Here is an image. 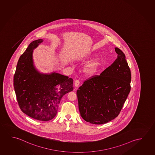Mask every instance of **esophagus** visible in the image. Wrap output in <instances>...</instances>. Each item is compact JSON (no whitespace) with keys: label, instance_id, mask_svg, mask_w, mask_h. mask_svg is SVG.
I'll return each instance as SVG.
<instances>
[{"label":"esophagus","instance_id":"obj_1","mask_svg":"<svg viewBox=\"0 0 155 155\" xmlns=\"http://www.w3.org/2000/svg\"><path fill=\"white\" fill-rule=\"evenodd\" d=\"M79 84H80V81L79 80H76L74 81V86H75V87H78Z\"/></svg>","mask_w":155,"mask_h":155}]
</instances>
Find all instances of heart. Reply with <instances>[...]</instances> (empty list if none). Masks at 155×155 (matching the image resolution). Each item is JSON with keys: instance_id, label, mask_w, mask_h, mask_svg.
Returning <instances> with one entry per match:
<instances>
[{"instance_id": "1", "label": "heart", "mask_w": 155, "mask_h": 155, "mask_svg": "<svg viewBox=\"0 0 155 155\" xmlns=\"http://www.w3.org/2000/svg\"><path fill=\"white\" fill-rule=\"evenodd\" d=\"M101 64L102 61L100 58L93 60L85 65L84 72L87 75L92 76L97 72Z\"/></svg>"}]
</instances>
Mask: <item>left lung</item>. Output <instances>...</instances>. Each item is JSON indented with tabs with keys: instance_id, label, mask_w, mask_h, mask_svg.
I'll return each instance as SVG.
<instances>
[{
	"instance_id": "1",
	"label": "left lung",
	"mask_w": 155,
	"mask_h": 155,
	"mask_svg": "<svg viewBox=\"0 0 155 155\" xmlns=\"http://www.w3.org/2000/svg\"><path fill=\"white\" fill-rule=\"evenodd\" d=\"M117 59L99 76L84 82L77 91L81 117L101 124L117 117L130 91L131 72L124 52L115 48Z\"/></svg>"
}]
</instances>
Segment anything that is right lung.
Segmentation results:
<instances>
[{
  "label": "right lung",
  "instance_id": "right-lung-1",
  "mask_svg": "<svg viewBox=\"0 0 155 155\" xmlns=\"http://www.w3.org/2000/svg\"><path fill=\"white\" fill-rule=\"evenodd\" d=\"M42 39L33 41L17 63L13 85L19 107L34 119L47 121L56 115L62 97L74 89L73 79L56 72L41 74L35 69L33 50Z\"/></svg>",
  "mask_w": 155,
  "mask_h": 155
}]
</instances>
